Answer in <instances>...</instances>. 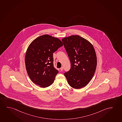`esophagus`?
I'll return each instance as SVG.
<instances>
[{
  "label": "esophagus",
  "mask_w": 122,
  "mask_h": 122,
  "mask_svg": "<svg viewBox=\"0 0 122 122\" xmlns=\"http://www.w3.org/2000/svg\"><path fill=\"white\" fill-rule=\"evenodd\" d=\"M63 70V67H61L60 68V70H61V71H62Z\"/></svg>",
  "instance_id": "1"
}]
</instances>
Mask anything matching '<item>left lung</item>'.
<instances>
[{"label":"left lung","instance_id":"1","mask_svg":"<svg viewBox=\"0 0 122 122\" xmlns=\"http://www.w3.org/2000/svg\"><path fill=\"white\" fill-rule=\"evenodd\" d=\"M71 62L70 70L64 73L69 84L79 89L88 84L97 66V57L91 43L77 35L62 39Z\"/></svg>","mask_w":122,"mask_h":122}]
</instances>
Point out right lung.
I'll return each mask as SVG.
<instances>
[{"mask_svg":"<svg viewBox=\"0 0 122 122\" xmlns=\"http://www.w3.org/2000/svg\"><path fill=\"white\" fill-rule=\"evenodd\" d=\"M63 45L57 38L44 35L30 45L25 57L26 69L32 81L42 88L51 85L58 71L54 67L53 53Z\"/></svg>","mask_w":122,"mask_h":122,"instance_id":"1","label":"right lung"}]
</instances>
